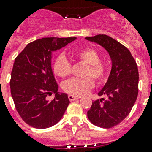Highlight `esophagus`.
<instances>
[{"instance_id": "1", "label": "esophagus", "mask_w": 152, "mask_h": 152, "mask_svg": "<svg viewBox=\"0 0 152 152\" xmlns=\"http://www.w3.org/2000/svg\"><path fill=\"white\" fill-rule=\"evenodd\" d=\"M80 96H74V95H72V94L68 95V99H69V101H70V102H73V101H75V100H76V99H80Z\"/></svg>"}]
</instances>
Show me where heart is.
Wrapping results in <instances>:
<instances>
[{
    "instance_id": "obj_1",
    "label": "heart",
    "mask_w": 152,
    "mask_h": 152,
    "mask_svg": "<svg viewBox=\"0 0 152 152\" xmlns=\"http://www.w3.org/2000/svg\"><path fill=\"white\" fill-rule=\"evenodd\" d=\"M72 56L80 61L86 64L81 79H72L65 82L63 89L72 95H84L93 87L94 82L91 77L98 83H102L106 78L107 70L105 65L100 62V56L93 48H85L74 50ZM72 64L64 55L60 54L56 57L53 63V71L56 75L64 78L70 75Z\"/></svg>"
}]
</instances>
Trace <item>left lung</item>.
<instances>
[{"mask_svg":"<svg viewBox=\"0 0 152 152\" xmlns=\"http://www.w3.org/2000/svg\"><path fill=\"white\" fill-rule=\"evenodd\" d=\"M107 50L112 61V68L107 82L94 101L88 118L93 125L111 128L122 122L135 103L139 93V71L130 50L120 42L105 34L86 37Z\"/></svg>","mask_w":152,"mask_h":152,"instance_id":"obj_1","label":"left lung"}]
</instances>
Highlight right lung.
<instances>
[{"label": "right lung", "mask_w": 152, "mask_h": 152, "mask_svg": "<svg viewBox=\"0 0 152 152\" xmlns=\"http://www.w3.org/2000/svg\"><path fill=\"white\" fill-rule=\"evenodd\" d=\"M76 38H42L26 45L14 60L10 89L15 107L30 126L45 129L62 118L70 103L67 94L58 92L51 68L52 52ZM55 93L53 100L46 99Z\"/></svg>", "instance_id": "obj_1"}]
</instances>
